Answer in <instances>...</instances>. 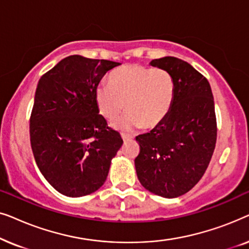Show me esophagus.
Instances as JSON below:
<instances>
[{
  "label": "esophagus",
  "instance_id": "34e87169",
  "mask_svg": "<svg viewBox=\"0 0 249 249\" xmlns=\"http://www.w3.org/2000/svg\"><path fill=\"white\" fill-rule=\"evenodd\" d=\"M121 137H122V139H124V142H128V141H130V139L134 138L131 135L124 134V132H122V134H121Z\"/></svg>",
  "mask_w": 249,
  "mask_h": 249
}]
</instances>
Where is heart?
<instances>
[{
	"label": "heart",
	"instance_id": "heart-1",
	"mask_svg": "<svg viewBox=\"0 0 249 249\" xmlns=\"http://www.w3.org/2000/svg\"><path fill=\"white\" fill-rule=\"evenodd\" d=\"M175 100V80L163 69L124 66L114 70L110 84L101 83L95 89L100 113L113 121L125 110L122 129L158 127L168 117Z\"/></svg>",
	"mask_w": 249,
	"mask_h": 249
}]
</instances>
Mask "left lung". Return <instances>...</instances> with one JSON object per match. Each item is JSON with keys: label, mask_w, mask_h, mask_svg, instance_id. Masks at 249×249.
Masks as SVG:
<instances>
[{"label": "left lung", "mask_w": 249, "mask_h": 249, "mask_svg": "<svg viewBox=\"0 0 249 249\" xmlns=\"http://www.w3.org/2000/svg\"><path fill=\"white\" fill-rule=\"evenodd\" d=\"M175 80V100L165 120L136 137L141 152L135 159L139 182L165 198L188 193L199 181L216 142L212 89L202 73L173 56L151 61Z\"/></svg>", "instance_id": "left-lung-1"}]
</instances>
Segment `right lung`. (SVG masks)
I'll use <instances>...</instances> for the list:
<instances>
[{
    "label": "right lung",
    "mask_w": 249,
    "mask_h": 249,
    "mask_svg": "<svg viewBox=\"0 0 249 249\" xmlns=\"http://www.w3.org/2000/svg\"><path fill=\"white\" fill-rule=\"evenodd\" d=\"M120 63L71 55L40 77L30 115L34 158L51 186L81 197L103 186L111 161L124 144L98 114L95 89Z\"/></svg>",
    "instance_id": "1"
}]
</instances>
